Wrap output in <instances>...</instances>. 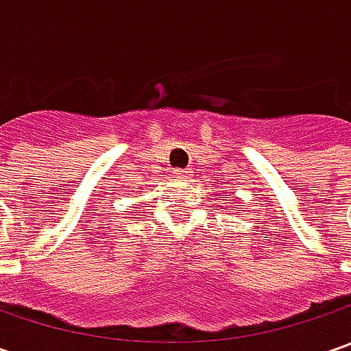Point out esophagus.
<instances>
[{
  "label": "esophagus",
  "instance_id": "esophagus-1",
  "mask_svg": "<svg viewBox=\"0 0 351 351\" xmlns=\"http://www.w3.org/2000/svg\"><path fill=\"white\" fill-rule=\"evenodd\" d=\"M173 173H176V178H178V180H189V178L193 176V171H191V169H176Z\"/></svg>",
  "mask_w": 351,
  "mask_h": 351
}]
</instances>
